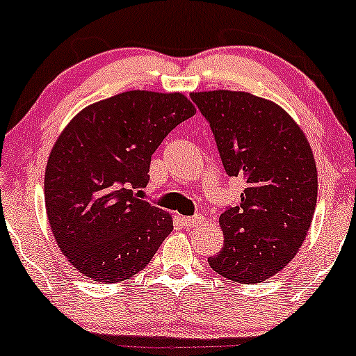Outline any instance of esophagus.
<instances>
[{"label": "esophagus", "mask_w": 356, "mask_h": 356, "mask_svg": "<svg viewBox=\"0 0 356 356\" xmlns=\"http://www.w3.org/2000/svg\"><path fill=\"white\" fill-rule=\"evenodd\" d=\"M203 221H204V218L201 216V214H196V216H191V218H181V222L186 227H196Z\"/></svg>", "instance_id": "1"}]
</instances>
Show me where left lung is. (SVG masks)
Returning a JSON list of instances; mask_svg holds the SVG:
<instances>
[{"label":"left lung","mask_w":356,"mask_h":356,"mask_svg":"<svg viewBox=\"0 0 356 356\" xmlns=\"http://www.w3.org/2000/svg\"><path fill=\"white\" fill-rule=\"evenodd\" d=\"M211 127L229 177L245 188L219 218L225 244L209 266L257 284L282 270L304 243L317 204V165L304 131L272 100L249 92L190 94Z\"/></svg>","instance_id":"1"}]
</instances>
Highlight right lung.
<instances>
[{"label":"right lung","mask_w":356,"mask_h":356,"mask_svg":"<svg viewBox=\"0 0 356 356\" xmlns=\"http://www.w3.org/2000/svg\"><path fill=\"white\" fill-rule=\"evenodd\" d=\"M196 113L179 92L129 90L86 107L56 140L44 177L49 226L69 262L97 282L143 269L173 219L138 200L152 155L175 127Z\"/></svg>","instance_id":"obj_1"}]
</instances>
